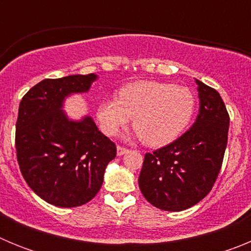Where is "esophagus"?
Masks as SVG:
<instances>
[{"instance_id": "34e87169", "label": "esophagus", "mask_w": 251, "mask_h": 251, "mask_svg": "<svg viewBox=\"0 0 251 251\" xmlns=\"http://www.w3.org/2000/svg\"><path fill=\"white\" fill-rule=\"evenodd\" d=\"M127 152H128V148L122 147V146H118V147H117V154H118V156H123L124 153H127Z\"/></svg>"}]
</instances>
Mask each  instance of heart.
<instances>
[{"instance_id":"b5f03b06","label":"heart","mask_w":251,"mask_h":251,"mask_svg":"<svg viewBox=\"0 0 251 251\" xmlns=\"http://www.w3.org/2000/svg\"><path fill=\"white\" fill-rule=\"evenodd\" d=\"M196 108L191 89L161 81L128 84L118 99H106L98 106L99 127L115 136L133 118V128L146 145L159 147L174 142L185 130Z\"/></svg>"}]
</instances>
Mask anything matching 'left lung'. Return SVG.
Segmentation results:
<instances>
[{"mask_svg": "<svg viewBox=\"0 0 251 251\" xmlns=\"http://www.w3.org/2000/svg\"><path fill=\"white\" fill-rule=\"evenodd\" d=\"M200 110L176 141L146 153L138 183L146 200L165 211H182L211 191L223 165L230 117L220 94L196 80Z\"/></svg>", "mask_w": 251, "mask_h": 251, "instance_id": "left-lung-1", "label": "left lung"}]
</instances>
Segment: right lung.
Instances as JSON below:
<instances>
[{
	"mask_svg": "<svg viewBox=\"0 0 251 251\" xmlns=\"http://www.w3.org/2000/svg\"><path fill=\"white\" fill-rule=\"evenodd\" d=\"M97 75L45 79L22 98L16 122V153L26 183L46 202L76 207L103 185L106 165L117 156L114 142L92 117L72 121L63 108L73 93L89 90Z\"/></svg>",
	"mask_w": 251,
	"mask_h": 251,
	"instance_id": "obj_1",
	"label": "right lung"
}]
</instances>
